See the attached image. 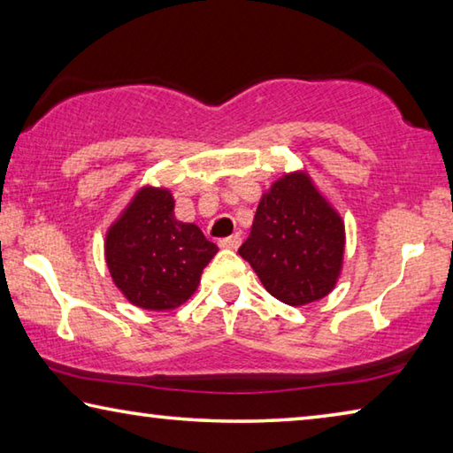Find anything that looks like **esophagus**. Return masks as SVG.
<instances>
[{
    "instance_id": "34e87169",
    "label": "esophagus",
    "mask_w": 453,
    "mask_h": 453,
    "mask_svg": "<svg viewBox=\"0 0 453 453\" xmlns=\"http://www.w3.org/2000/svg\"><path fill=\"white\" fill-rule=\"evenodd\" d=\"M240 243H242V237L235 234V235H229V237H224V240H219V248L237 250V248H240Z\"/></svg>"
}]
</instances>
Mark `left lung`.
<instances>
[{
	"mask_svg": "<svg viewBox=\"0 0 453 453\" xmlns=\"http://www.w3.org/2000/svg\"><path fill=\"white\" fill-rule=\"evenodd\" d=\"M346 226L308 172L283 173L259 199L240 256L270 294L288 305L318 302L335 288Z\"/></svg>",
	"mask_w": 453,
	"mask_h": 453,
	"instance_id": "obj_1",
	"label": "left lung"
}]
</instances>
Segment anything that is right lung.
I'll return each instance as SVG.
<instances>
[{
	"label": "right lung",
	"instance_id": "add662e5",
	"mask_svg": "<svg viewBox=\"0 0 453 453\" xmlns=\"http://www.w3.org/2000/svg\"><path fill=\"white\" fill-rule=\"evenodd\" d=\"M173 205L167 188L143 186L105 234L111 280L142 310L164 311L186 303L218 254V245L196 224L175 218Z\"/></svg>",
	"mask_w": 453,
	"mask_h": 453
}]
</instances>
